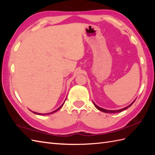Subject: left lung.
<instances>
[{
	"label": "left lung",
	"mask_w": 155,
	"mask_h": 155,
	"mask_svg": "<svg viewBox=\"0 0 155 155\" xmlns=\"http://www.w3.org/2000/svg\"><path fill=\"white\" fill-rule=\"evenodd\" d=\"M133 102V103H134ZM133 103H131L130 105H128V107H125V108H122V109H120V110H106V109H104V108H101V107H98L97 105H96L94 103V106H95V107H96L97 109H98L99 110H101V111H103V112H104V113H120V112H122V111H123V110H126L127 108H128V107H130L131 105H132L133 104Z\"/></svg>",
	"instance_id": "left-lung-1"
}]
</instances>
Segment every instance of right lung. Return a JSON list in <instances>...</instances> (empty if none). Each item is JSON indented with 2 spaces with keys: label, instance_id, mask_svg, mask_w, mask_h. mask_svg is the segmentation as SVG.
<instances>
[{
  "label": "right lung",
  "instance_id": "right-lung-1",
  "mask_svg": "<svg viewBox=\"0 0 155 155\" xmlns=\"http://www.w3.org/2000/svg\"><path fill=\"white\" fill-rule=\"evenodd\" d=\"M64 103L63 104H62V105H61V106L60 107H59L58 108H57V110H54V111H53V112H51V113H47V114H40V113H35V112H32V113H34L35 114H40V115H45V114H52V113H55V112L56 111H57L58 110H59V109H60V108L62 107V105H63L64 104Z\"/></svg>",
  "mask_w": 155,
  "mask_h": 155
}]
</instances>
